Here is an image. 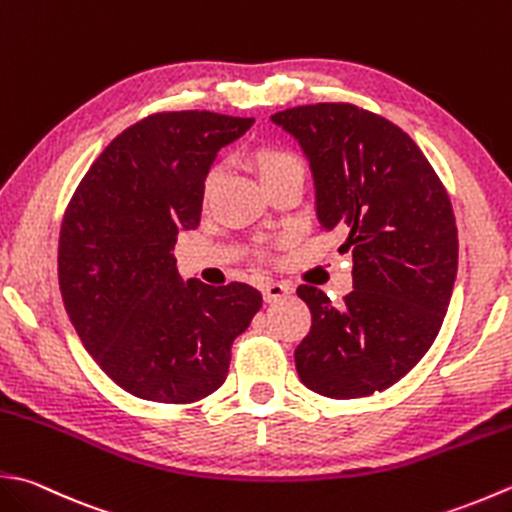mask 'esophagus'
Returning <instances> with one entry per match:
<instances>
[{
    "label": "esophagus",
    "instance_id": "esophagus-1",
    "mask_svg": "<svg viewBox=\"0 0 512 512\" xmlns=\"http://www.w3.org/2000/svg\"><path fill=\"white\" fill-rule=\"evenodd\" d=\"M262 295H264V302L273 304V302H277V299L290 295V286L286 282H268L262 288Z\"/></svg>",
    "mask_w": 512,
    "mask_h": 512
}]
</instances>
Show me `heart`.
Here are the masks:
<instances>
[{"label":"heart","mask_w":512,"mask_h":512,"mask_svg":"<svg viewBox=\"0 0 512 512\" xmlns=\"http://www.w3.org/2000/svg\"><path fill=\"white\" fill-rule=\"evenodd\" d=\"M250 164H253L255 173L259 179H262L264 186L293 173L304 175L302 157H299L295 150H290L282 144H259L257 148H253V153H250ZM217 177H219V170L210 168L204 179V190H202L204 202H208V197L213 195Z\"/></svg>","instance_id":"obj_1"}]
</instances>
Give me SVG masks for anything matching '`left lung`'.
Listing matches in <instances>:
<instances>
[{
  "label": "left lung",
  "instance_id": "left-lung-1",
  "mask_svg": "<svg viewBox=\"0 0 512 512\" xmlns=\"http://www.w3.org/2000/svg\"><path fill=\"white\" fill-rule=\"evenodd\" d=\"M297 139L315 182L324 230L348 235L353 290L333 304L299 286L313 315L295 350L302 384L355 399L399 382L442 328L457 277V226L446 188L402 128L353 104L275 113Z\"/></svg>",
  "mask_w": 512,
  "mask_h": 512
}]
</instances>
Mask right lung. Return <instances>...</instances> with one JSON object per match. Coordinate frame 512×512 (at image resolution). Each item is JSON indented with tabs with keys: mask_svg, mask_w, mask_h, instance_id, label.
<instances>
[{
	"mask_svg": "<svg viewBox=\"0 0 512 512\" xmlns=\"http://www.w3.org/2000/svg\"><path fill=\"white\" fill-rule=\"evenodd\" d=\"M255 124L208 110L157 113L88 168L59 233V290L99 368L126 393L193 404L224 384L230 346L262 308L248 284L182 282L173 248L199 226L219 148Z\"/></svg>",
	"mask_w": 512,
	"mask_h": 512,
	"instance_id": "obj_1",
	"label": "right lung"
}]
</instances>
